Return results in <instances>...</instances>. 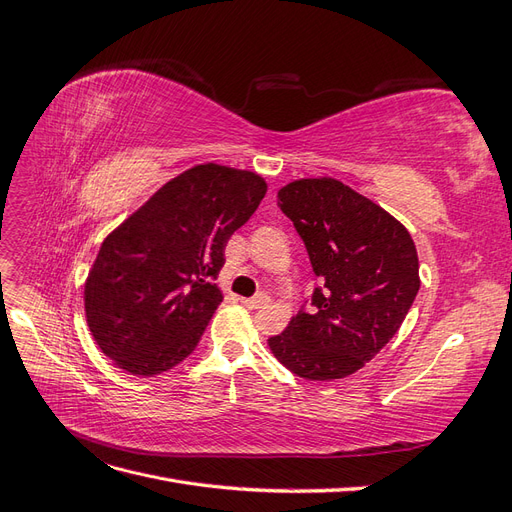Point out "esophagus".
<instances>
[{
  "label": "esophagus",
  "mask_w": 512,
  "mask_h": 512,
  "mask_svg": "<svg viewBox=\"0 0 512 512\" xmlns=\"http://www.w3.org/2000/svg\"><path fill=\"white\" fill-rule=\"evenodd\" d=\"M241 303L245 305V307H250V309H258V307H265L267 303H269V297L267 294H256V297H250V299H241Z\"/></svg>",
  "instance_id": "esophagus-1"
}]
</instances>
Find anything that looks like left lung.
<instances>
[{
  "instance_id": "left-lung-1",
  "label": "left lung",
  "mask_w": 512,
  "mask_h": 512,
  "mask_svg": "<svg viewBox=\"0 0 512 512\" xmlns=\"http://www.w3.org/2000/svg\"><path fill=\"white\" fill-rule=\"evenodd\" d=\"M318 286L269 348L305 380L346 378L389 344L421 286L410 232L337 179H301L277 192Z\"/></svg>"
}]
</instances>
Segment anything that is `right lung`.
<instances>
[{"label": "right lung", "instance_id": "1", "mask_svg": "<svg viewBox=\"0 0 512 512\" xmlns=\"http://www.w3.org/2000/svg\"><path fill=\"white\" fill-rule=\"evenodd\" d=\"M265 194V179L250 170L200 164L104 239L85 284V314L108 359L143 378L188 359L222 303L213 280L224 247Z\"/></svg>", "mask_w": 512, "mask_h": 512}]
</instances>
